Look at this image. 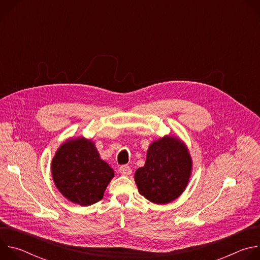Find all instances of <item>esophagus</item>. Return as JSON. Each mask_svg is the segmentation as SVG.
Segmentation results:
<instances>
[{
    "instance_id": "esophagus-1",
    "label": "esophagus",
    "mask_w": 260,
    "mask_h": 260,
    "mask_svg": "<svg viewBox=\"0 0 260 260\" xmlns=\"http://www.w3.org/2000/svg\"><path fill=\"white\" fill-rule=\"evenodd\" d=\"M119 172H120V174H121V175L128 176V175H131V174H132V169H131V167H129V166H127V165H123V166H121V167L119 168Z\"/></svg>"
}]
</instances>
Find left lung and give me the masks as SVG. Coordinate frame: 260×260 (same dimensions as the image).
<instances>
[{"label":"left lung","instance_id":"8db88e82","mask_svg":"<svg viewBox=\"0 0 260 260\" xmlns=\"http://www.w3.org/2000/svg\"><path fill=\"white\" fill-rule=\"evenodd\" d=\"M192 169L187 147L178 138L166 136L153 142L145 166L135 174L140 193L154 204H168L186 188Z\"/></svg>","mask_w":260,"mask_h":260}]
</instances>
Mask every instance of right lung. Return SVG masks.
I'll list each match as a JSON object with an SVG mask.
<instances>
[{
	"label": "right lung",
	"instance_id": "obj_1",
	"mask_svg": "<svg viewBox=\"0 0 260 260\" xmlns=\"http://www.w3.org/2000/svg\"><path fill=\"white\" fill-rule=\"evenodd\" d=\"M59 192L72 203L90 206L104 197L114 171L101 159L94 144L84 138L63 143L51 162Z\"/></svg>",
	"mask_w": 260,
	"mask_h": 260
}]
</instances>
